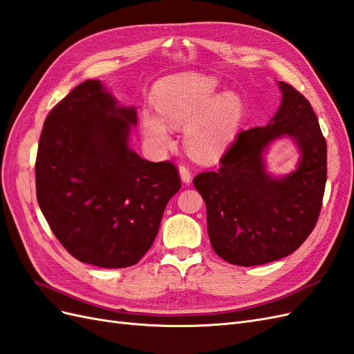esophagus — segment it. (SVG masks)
Masks as SVG:
<instances>
[{
  "instance_id": "1",
  "label": "esophagus",
  "mask_w": 354,
  "mask_h": 354,
  "mask_svg": "<svg viewBox=\"0 0 354 354\" xmlns=\"http://www.w3.org/2000/svg\"><path fill=\"white\" fill-rule=\"evenodd\" d=\"M178 173H180V178H181V181H183V183H186V185H189L190 181H192V174H190L189 168H187L186 165H180V168H178Z\"/></svg>"
}]
</instances>
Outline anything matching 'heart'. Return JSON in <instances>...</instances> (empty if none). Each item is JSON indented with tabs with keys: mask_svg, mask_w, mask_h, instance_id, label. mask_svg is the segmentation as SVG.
I'll list each match as a JSON object with an SVG mask.
<instances>
[{
	"mask_svg": "<svg viewBox=\"0 0 354 354\" xmlns=\"http://www.w3.org/2000/svg\"><path fill=\"white\" fill-rule=\"evenodd\" d=\"M217 81L199 73H177L155 87L159 111L145 109L140 127L145 137L156 147L171 143V125L186 128V146L202 162H214L234 140L238 133L242 102L233 91L216 97Z\"/></svg>",
	"mask_w": 354,
	"mask_h": 354,
	"instance_id": "obj_1",
	"label": "heart"
}]
</instances>
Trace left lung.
I'll list each match as a JSON object with an SVG mask.
<instances>
[{
  "mask_svg": "<svg viewBox=\"0 0 354 354\" xmlns=\"http://www.w3.org/2000/svg\"><path fill=\"white\" fill-rule=\"evenodd\" d=\"M282 102L270 122L241 131L220 159L194 185L207 205L212 250L230 264L259 266L292 254L316 226L326 185V142L312 104L279 81ZM289 136L297 168L274 178L266 171L270 145Z\"/></svg>",
  "mask_w": 354,
  "mask_h": 354,
  "instance_id": "8db88e82",
  "label": "left lung"
}]
</instances>
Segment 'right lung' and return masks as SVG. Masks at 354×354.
<instances>
[{"instance_id":"1","label":"right lung","mask_w":354,"mask_h":354,"mask_svg":"<svg viewBox=\"0 0 354 354\" xmlns=\"http://www.w3.org/2000/svg\"><path fill=\"white\" fill-rule=\"evenodd\" d=\"M134 106L99 80L59 102L39 137L37 199L51 232L81 263L122 269L151 248L168 201L180 190L174 164L130 147Z\"/></svg>"}]
</instances>
